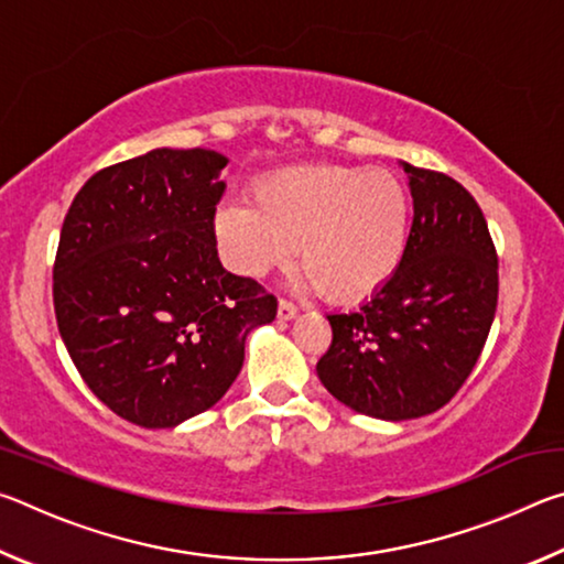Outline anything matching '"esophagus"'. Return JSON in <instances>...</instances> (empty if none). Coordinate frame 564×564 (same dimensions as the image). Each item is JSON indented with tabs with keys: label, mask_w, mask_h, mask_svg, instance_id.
<instances>
[{
	"label": "esophagus",
	"mask_w": 564,
	"mask_h": 564,
	"mask_svg": "<svg viewBox=\"0 0 564 564\" xmlns=\"http://www.w3.org/2000/svg\"><path fill=\"white\" fill-rule=\"evenodd\" d=\"M295 316H299V305L291 303V301H285V299H281V301H279V318H281V321H291V318H295Z\"/></svg>",
	"instance_id": "esophagus-1"
}]
</instances>
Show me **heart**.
I'll use <instances>...</instances> for the list:
<instances>
[{
    "label": "heart",
    "mask_w": 564,
    "mask_h": 564,
    "mask_svg": "<svg viewBox=\"0 0 564 564\" xmlns=\"http://www.w3.org/2000/svg\"><path fill=\"white\" fill-rule=\"evenodd\" d=\"M253 204L216 214L218 246L238 273L261 275L299 246L308 283L328 301L350 303L376 293L405 256L413 206L386 169H281L256 184Z\"/></svg>",
    "instance_id": "heart-1"
}]
</instances>
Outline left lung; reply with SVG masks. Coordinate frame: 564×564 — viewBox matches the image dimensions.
Instances as JSON below:
<instances>
[{"mask_svg":"<svg viewBox=\"0 0 564 564\" xmlns=\"http://www.w3.org/2000/svg\"><path fill=\"white\" fill-rule=\"evenodd\" d=\"M413 226L398 271L352 313L328 316L318 378L356 413L410 420L463 388L498 308V251L470 191L403 164Z\"/></svg>","mask_w":564,"mask_h":564,"instance_id":"obj_1","label":"left lung"}]
</instances>
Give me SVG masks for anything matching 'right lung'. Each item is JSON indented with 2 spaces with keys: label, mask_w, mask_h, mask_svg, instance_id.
Masks as SVG:
<instances>
[{
  "label": "right lung",
  "mask_w": 564,
  "mask_h": 564,
  "mask_svg": "<svg viewBox=\"0 0 564 564\" xmlns=\"http://www.w3.org/2000/svg\"><path fill=\"white\" fill-rule=\"evenodd\" d=\"M226 164L154 149L97 171L64 216L56 326L84 383L133 425L174 427L216 405L248 333L275 318V295L218 261Z\"/></svg>",
  "instance_id": "obj_1"
}]
</instances>
